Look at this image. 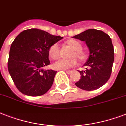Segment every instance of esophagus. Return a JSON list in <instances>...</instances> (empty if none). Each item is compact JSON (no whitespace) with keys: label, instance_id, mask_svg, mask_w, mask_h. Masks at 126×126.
I'll list each match as a JSON object with an SVG mask.
<instances>
[{"label":"esophagus","instance_id":"34e87169","mask_svg":"<svg viewBox=\"0 0 126 126\" xmlns=\"http://www.w3.org/2000/svg\"><path fill=\"white\" fill-rule=\"evenodd\" d=\"M66 71V73H67V74H71L72 73V71Z\"/></svg>","mask_w":126,"mask_h":126}]
</instances>
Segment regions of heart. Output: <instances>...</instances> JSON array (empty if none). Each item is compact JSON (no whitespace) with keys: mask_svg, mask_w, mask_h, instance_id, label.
Instances as JSON below:
<instances>
[{"mask_svg":"<svg viewBox=\"0 0 126 126\" xmlns=\"http://www.w3.org/2000/svg\"><path fill=\"white\" fill-rule=\"evenodd\" d=\"M67 43L74 50L71 55V58L67 59L61 58V59H57L53 65V67L55 69L66 70L76 66L78 64V61H77V59L75 57V56L81 61L84 59V55L80 51L82 49V46L79 42L76 40H70L67 41ZM59 53H60V47L57 43L51 45L49 49V56L53 59H57L59 57Z\"/></svg>","mask_w":126,"mask_h":126,"instance_id":"obj_1","label":"heart"}]
</instances>
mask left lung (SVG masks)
Masks as SVG:
<instances>
[{"label": "left lung", "instance_id": "left-lung-1", "mask_svg": "<svg viewBox=\"0 0 126 126\" xmlns=\"http://www.w3.org/2000/svg\"><path fill=\"white\" fill-rule=\"evenodd\" d=\"M85 42L89 49V57L79 71L80 79L75 85L84 91H94L103 86L110 79L114 60V46L110 36L102 30L89 29L73 36Z\"/></svg>", "mask_w": 126, "mask_h": 126}]
</instances>
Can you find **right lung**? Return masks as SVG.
Returning <instances> with one entry per match:
<instances>
[{
    "instance_id": "1",
    "label": "right lung",
    "mask_w": 126,
    "mask_h": 126,
    "mask_svg": "<svg viewBox=\"0 0 126 126\" xmlns=\"http://www.w3.org/2000/svg\"><path fill=\"white\" fill-rule=\"evenodd\" d=\"M61 39L36 28L24 30L14 39L10 49L8 69L21 93L39 96L50 89L57 71L43 67L50 64V46Z\"/></svg>"
}]
</instances>
